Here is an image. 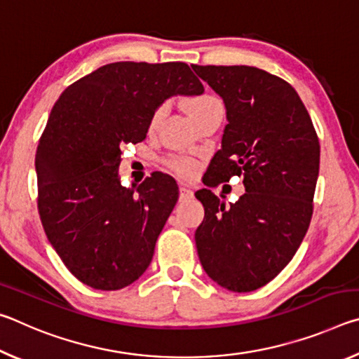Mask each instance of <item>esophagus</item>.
<instances>
[{
  "label": "esophagus",
  "instance_id": "obj_1",
  "mask_svg": "<svg viewBox=\"0 0 359 359\" xmlns=\"http://www.w3.org/2000/svg\"><path fill=\"white\" fill-rule=\"evenodd\" d=\"M194 198V194H193V191L191 190H188L187 187H180L179 188V199L180 201H190V199H193Z\"/></svg>",
  "mask_w": 359,
  "mask_h": 359
}]
</instances>
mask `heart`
I'll return each mask as SVG.
<instances>
[{
	"label": "heart",
	"mask_w": 359,
	"mask_h": 359,
	"mask_svg": "<svg viewBox=\"0 0 359 359\" xmlns=\"http://www.w3.org/2000/svg\"><path fill=\"white\" fill-rule=\"evenodd\" d=\"M223 107L222 102L218 101L215 96L212 95H199V96H193V98L188 101V111H190V115L193 120H198L199 117H203L214 109ZM168 111L166 104L158 106L154 114L150 117V128L154 130L155 126L160 123L161 118L165 117V114ZM168 168L171 169L174 174L180 175V177H191V175L196 174L198 171V161L193 160V158H172V160L168 161Z\"/></svg>",
	"instance_id": "obj_1"
}]
</instances>
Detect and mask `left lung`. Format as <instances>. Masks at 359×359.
<instances>
[{
	"label": "left lung",
	"instance_id": "1",
	"mask_svg": "<svg viewBox=\"0 0 359 359\" xmlns=\"http://www.w3.org/2000/svg\"><path fill=\"white\" fill-rule=\"evenodd\" d=\"M191 68L226 107L228 125L210 174L220 182L242 175L245 187L228 208L208 188L196 191L204 205L194 233L198 257L220 287L248 293L280 274L307 233L318 136L299 95L283 79L253 66Z\"/></svg>",
	"mask_w": 359,
	"mask_h": 359
}]
</instances>
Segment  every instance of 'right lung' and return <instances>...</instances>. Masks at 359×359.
Masks as SVG:
<instances>
[{"instance_id":"obj_1","label":"right lung","mask_w":359,"mask_h":359,"mask_svg":"<svg viewBox=\"0 0 359 359\" xmlns=\"http://www.w3.org/2000/svg\"><path fill=\"white\" fill-rule=\"evenodd\" d=\"M204 92L182 62L104 65L60 95L36 150L38 210L69 272L112 291L141 277L179 198L171 175L120 184V147L142 142L158 106Z\"/></svg>"}]
</instances>
